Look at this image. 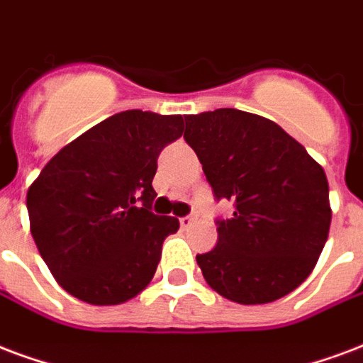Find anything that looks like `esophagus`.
Listing matches in <instances>:
<instances>
[{"label":"esophagus","mask_w":363,"mask_h":363,"mask_svg":"<svg viewBox=\"0 0 363 363\" xmlns=\"http://www.w3.org/2000/svg\"><path fill=\"white\" fill-rule=\"evenodd\" d=\"M195 222V218L193 216H182L179 218V225H182V228H189V225H191V223Z\"/></svg>","instance_id":"34e87169"}]
</instances>
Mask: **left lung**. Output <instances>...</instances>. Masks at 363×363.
I'll return each instance as SVG.
<instances>
[{"instance_id":"left-lung-1","label":"left lung","mask_w":363,"mask_h":363,"mask_svg":"<svg viewBox=\"0 0 363 363\" xmlns=\"http://www.w3.org/2000/svg\"><path fill=\"white\" fill-rule=\"evenodd\" d=\"M216 201L218 243L197 255L206 283L239 304H266L295 291L320 258L331 223L325 172L283 128L258 114L216 108L185 116Z\"/></svg>"}]
</instances>
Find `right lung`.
<instances>
[{
  "instance_id": "obj_1",
  "label": "right lung",
  "mask_w": 363,
  "mask_h": 363,
  "mask_svg": "<svg viewBox=\"0 0 363 363\" xmlns=\"http://www.w3.org/2000/svg\"><path fill=\"white\" fill-rule=\"evenodd\" d=\"M184 116L124 111L62 147L26 195L30 231L59 285L89 304H120L149 285L178 218L151 212L152 178Z\"/></svg>"
}]
</instances>
